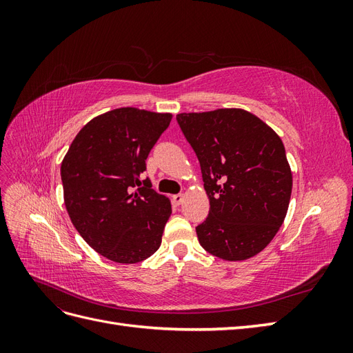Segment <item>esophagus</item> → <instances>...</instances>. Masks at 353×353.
Returning <instances> with one entry per match:
<instances>
[{
  "instance_id": "esophagus-1",
  "label": "esophagus",
  "mask_w": 353,
  "mask_h": 353,
  "mask_svg": "<svg viewBox=\"0 0 353 353\" xmlns=\"http://www.w3.org/2000/svg\"><path fill=\"white\" fill-rule=\"evenodd\" d=\"M172 200H174V203L175 205H181V203H183V200H184V194H175V196H172Z\"/></svg>"
}]
</instances>
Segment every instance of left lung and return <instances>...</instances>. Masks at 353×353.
I'll return each instance as SVG.
<instances>
[{
    "label": "left lung",
    "instance_id": "8db88e82",
    "mask_svg": "<svg viewBox=\"0 0 353 353\" xmlns=\"http://www.w3.org/2000/svg\"><path fill=\"white\" fill-rule=\"evenodd\" d=\"M176 121L199 159L210 203L196 227L201 248L225 261L258 254L290 203L293 179L281 138L243 109L179 113Z\"/></svg>",
    "mask_w": 353,
    "mask_h": 353
}]
</instances>
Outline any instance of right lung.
Returning <instances> with one entry per match:
<instances>
[{
  "label": "right lung",
  "mask_w": 353,
  "mask_h": 353,
  "mask_svg": "<svg viewBox=\"0 0 353 353\" xmlns=\"http://www.w3.org/2000/svg\"><path fill=\"white\" fill-rule=\"evenodd\" d=\"M170 119V113L135 108L103 113L82 128L63 159L70 221L95 252L113 262H141L162 243L172 208L141 174Z\"/></svg>",
  "instance_id": "add662e5"
}]
</instances>
